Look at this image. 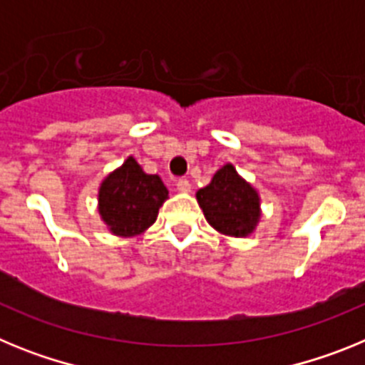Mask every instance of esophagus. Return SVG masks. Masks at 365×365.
I'll use <instances>...</instances> for the list:
<instances>
[{"label": "esophagus", "instance_id": "obj_1", "mask_svg": "<svg viewBox=\"0 0 365 365\" xmlns=\"http://www.w3.org/2000/svg\"><path fill=\"white\" fill-rule=\"evenodd\" d=\"M190 188H192V185H190L188 179H179L177 180V190L182 193H188Z\"/></svg>", "mask_w": 365, "mask_h": 365}]
</instances>
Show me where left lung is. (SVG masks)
<instances>
[{
  "label": "left lung",
  "instance_id": "left-lung-1",
  "mask_svg": "<svg viewBox=\"0 0 365 365\" xmlns=\"http://www.w3.org/2000/svg\"><path fill=\"white\" fill-rule=\"evenodd\" d=\"M206 221L225 235L245 237L259 221V195L232 164L217 170L212 182L197 192Z\"/></svg>",
  "mask_w": 365,
  "mask_h": 365
}]
</instances>
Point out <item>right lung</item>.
I'll list each match as a JSON object with an SVG mask.
<instances>
[{
  "label": "right lung",
  "instance_id": "1",
  "mask_svg": "<svg viewBox=\"0 0 365 365\" xmlns=\"http://www.w3.org/2000/svg\"><path fill=\"white\" fill-rule=\"evenodd\" d=\"M168 199V188L159 175H148L140 164L128 157L109 173L98 190V212L115 235L130 237L150 228Z\"/></svg>",
  "mask_w": 365,
  "mask_h": 365
}]
</instances>
